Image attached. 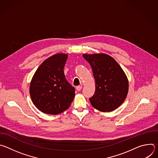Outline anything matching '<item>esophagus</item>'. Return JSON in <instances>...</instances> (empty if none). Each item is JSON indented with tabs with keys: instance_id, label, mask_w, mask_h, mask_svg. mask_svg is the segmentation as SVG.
<instances>
[{
	"instance_id": "34e87169",
	"label": "esophagus",
	"mask_w": 158,
	"mask_h": 158,
	"mask_svg": "<svg viewBox=\"0 0 158 158\" xmlns=\"http://www.w3.org/2000/svg\"><path fill=\"white\" fill-rule=\"evenodd\" d=\"M82 86H81V85H79V86H77L76 87V90L77 91H80L82 89Z\"/></svg>"
}]
</instances>
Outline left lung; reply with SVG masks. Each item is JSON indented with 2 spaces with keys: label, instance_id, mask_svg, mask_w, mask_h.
I'll list each match as a JSON object with an SVG mask.
<instances>
[{
  "label": "left lung",
  "instance_id": "obj_1",
  "mask_svg": "<svg viewBox=\"0 0 158 158\" xmlns=\"http://www.w3.org/2000/svg\"><path fill=\"white\" fill-rule=\"evenodd\" d=\"M91 65L96 82V91L89 99L91 105L102 112H111L119 107L129 90L127 77L119 64L106 54L82 55Z\"/></svg>",
  "mask_w": 158,
  "mask_h": 158
}]
</instances>
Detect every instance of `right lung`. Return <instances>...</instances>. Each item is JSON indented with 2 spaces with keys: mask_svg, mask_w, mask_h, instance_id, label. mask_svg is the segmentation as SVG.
Returning a JSON list of instances; mask_svg holds the SVG:
<instances>
[{
  "mask_svg": "<svg viewBox=\"0 0 158 158\" xmlns=\"http://www.w3.org/2000/svg\"><path fill=\"white\" fill-rule=\"evenodd\" d=\"M68 55L56 54L37 68L29 87L32 102L41 112L56 115L67 110L75 96V89L65 79L64 67Z\"/></svg>",
  "mask_w": 158,
  "mask_h": 158,
  "instance_id": "1",
  "label": "right lung"
}]
</instances>
